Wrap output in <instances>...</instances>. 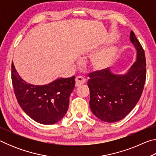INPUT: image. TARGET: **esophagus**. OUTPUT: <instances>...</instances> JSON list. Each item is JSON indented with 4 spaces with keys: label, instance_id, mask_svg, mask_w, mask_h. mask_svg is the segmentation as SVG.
Wrapping results in <instances>:
<instances>
[{
    "label": "esophagus",
    "instance_id": "obj_1",
    "mask_svg": "<svg viewBox=\"0 0 156 156\" xmlns=\"http://www.w3.org/2000/svg\"><path fill=\"white\" fill-rule=\"evenodd\" d=\"M85 78H83V76H77V77L76 78V80H75V85L76 87H78V86H80L82 84H84L85 83Z\"/></svg>",
    "mask_w": 156,
    "mask_h": 156
}]
</instances>
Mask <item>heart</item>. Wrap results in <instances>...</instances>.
<instances>
[{
	"label": "heart",
	"mask_w": 156,
	"mask_h": 156,
	"mask_svg": "<svg viewBox=\"0 0 156 156\" xmlns=\"http://www.w3.org/2000/svg\"><path fill=\"white\" fill-rule=\"evenodd\" d=\"M116 50L113 47L101 50L95 54L91 58V65L95 70L101 71L112 65L115 61Z\"/></svg>",
	"instance_id": "1"
}]
</instances>
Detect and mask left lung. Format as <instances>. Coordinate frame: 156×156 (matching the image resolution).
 <instances>
[{
	"mask_svg": "<svg viewBox=\"0 0 156 156\" xmlns=\"http://www.w3.org/2000/svg\"><path fill=\"white\" fill-rule=\"evenodd\" d=\"M129 37L136 50V59L127 72L115 74L107 68L89 74V106L92 113L104 122H115L126 117L143 91L146 79L144 51L133 31Z\"/></svg>",
	"mask_w": 156,
	"mask_h": 156,
	"instance_id": "obj_1",
	"label": "left lung"
}]
</instances>
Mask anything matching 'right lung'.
I'll list each match as a JSON object with an SVG mask.
<instances>
[{"instance_id": "1", "label": "right lung", "mask_w": 156, "mask_h": 156, "mask_svg": "<svg viewBox=\"0 0 156 156\" xmlns=\"http://www.w3.org/2000/svg\"><path fill=\"white\" fill-rule=\"evenodd\" d=\"M12 80L18 104L31 119L43 125H54L62 119L75 87L74 76L35 85L20 77L12 62Z\"/></svg>"}]
</instances>
